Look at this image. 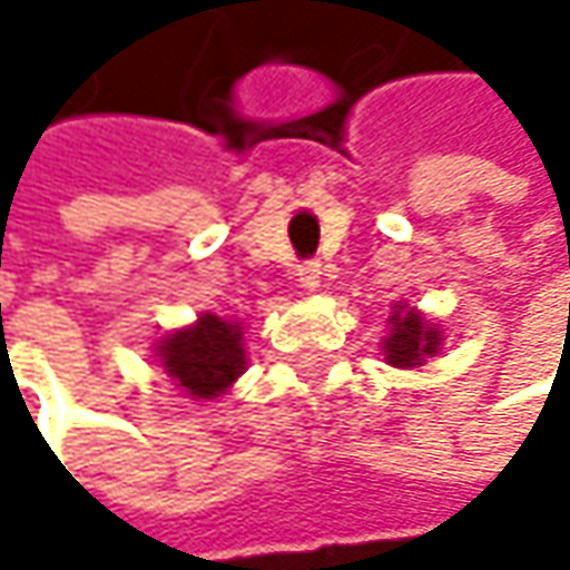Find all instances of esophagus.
Masks as SVG:
<instances>
[{
  "label": "esophagus",
  "instance_id": "obj_1",
  "mask_svg": "<svg viewBox=\"0 0 570 570\" xmlns=\"http://www.w3.org/2000/svg\"><path fill=\"white\" fill-rule=\"evenodd\" d=\"M296 281L303 289H316L320 281H323V267L316 264V261H306V264H299V271H296Z\"/></svg>",
  "mask_w": 570,
  "mask_h": 570
}]
</instances>
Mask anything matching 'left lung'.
Listing matches in <instances>:
<instances>
[{"instance_id": "8db88e82", "label": "left lung", "mask_w": 570, "mask_h": 570, "mask_svg": "<svg viewBox=\"0 0 570 570\" xmlns=\"http://www.w3.org/2000/svg\"><path fill=\"white\" fill-rule=\"evenodd\" d=\"M386 363L393 366H419L425 356L439 350V333L422 323L419 313H393V333L386 336Z\"/></svg>"}]
</instances>
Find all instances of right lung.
Instances as JSON below:
<instances>
[{"mask_svg":"<svg viewBox=\"0 0 570 570\" xmlns=\"http://www.w3.org/2000/svg\"><path fill=\"white\" fill-rule=\"evenodd\" d=\"M161 363L190 396L214 399L244 373L240 326L207 313L190 330L165 340Z\"/></svg>","mask_w":570,"mask_h":570,"instance_id":"right-lung-1","label":"right lung"}]
</instances>
